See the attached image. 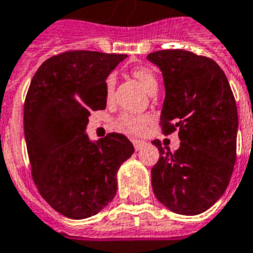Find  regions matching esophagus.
<instances>
[{
    "mask_svg": "<svg viewBox=\"0 0 253 253\" xmlns=\"http://www.w3.org/2000/svg\"><path fill=\"white\" fill-rule=\"evenodd\" d=\"M132 144H134L135 150L138 151V150H140L142 146H143V142H142V140H132Z\"/></svg>",
    "mask_w": 253,
    "mask_h": 253,
    "instance_id": "34e87169",
    "label": "esophagus"
}]
</instances>
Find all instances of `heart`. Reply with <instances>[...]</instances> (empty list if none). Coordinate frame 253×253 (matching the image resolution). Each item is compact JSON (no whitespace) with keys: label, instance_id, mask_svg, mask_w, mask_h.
Listing matches in <instances>:
<instances>
[{"label":"heart","instance_id":"obj_1","mask_svg":"<svg viewBox=\"0 0 253 253\" xmlns=\"http://www.w3.org/2000/svg\"><path fill=\"white\" fill-rule=\"evenodd\" d=\"M131 74L139 81L142 86L150 94L157 90V75H155V73L150 67L143 66V65H138V66H134L131 69ZM115 82H117V80H115V75L114 74H109L106 77L105 88L107 96H111V94H113L114 87H115ZM150 122H151V118L147 117V115H128V114H122L121 117H118L115 125H117V127L121 131H125V132H128V134L140 135L143 134Z\"/></svg>","mask_w":253,"mask_h":253}]
</instances>
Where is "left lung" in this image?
Instances as JSON below:
<instances>
[{
	"label": "left lung",
	"instance_id": "obj_1",
	"mask_svg": "<svg viewBox=\"0 0 253 253\" xmlns=\"http://www.w3.org/2000/svg\"><path fill=\"white\" fill-rule=\"evenodd\" d=\"M163 74L165 135L179 131L173 154L152 140L159 161L151 169L157 199L179 215L207 211L224 194L236 162L238 109L228 80L213 59L182 49L147 55Z\"/></svg>",
	"mask_w": 253,
	"mask_h": 253
}]
</instances>
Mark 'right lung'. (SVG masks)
<instances>
[{"label": "right lung", "instance_id": "add662e5", "mask_svg": "<svg viewBox=\"0 0 253 253\" xmlns=\"http://www.w3.org/2000/svg\"><path fill=\"white\" fill-rule=\"evenodd\" d=\"M126 54L66 50L33 77L24 105V130L33 180L59 213L84 219L117 192V171L134 152L119 132L96 143L84 132L90 111L106 109L105 80Z\"/></svg>", "mask_w": 253, "mask_h": 253}]
</instances>
